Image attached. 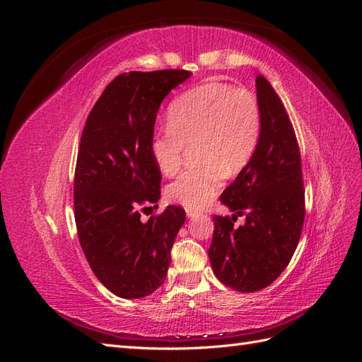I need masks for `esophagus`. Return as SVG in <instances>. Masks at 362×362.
I'll list each match as a JSON object with an SVG mask.
<instances>
[{"label": "esophagus", "instance_id": "34e87169", "mask_svg": "<svg viewBox=\"0 0 362 362\" xmlns=\"http://www.w3.org/2000/svg\"><path fill=\"white\" fill-rule=\"evenodd\" d=\"M185 213H187V216L189 217H194V216H198V210H196V208H185Z\"/></svg>", "mask_w": 362, "mask_h": 362}]
</instances>
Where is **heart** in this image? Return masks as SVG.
<instances>
[{"label":"heart","instance_id":"b5f03b06","mask_svg":"<svg viewBox=\"0 0 362 362\" xmlns=\"http://www.w3.org/2000/svg\"><path fill=\"white\" fill-rule=\"evenodd\" d=\"M168 125L151 137L157 169L172 175L181 166L187 145L199 163L168 185V198L189 208L210 202L226 175L242 170L258 145L261 107L254 93L225 83H205L170 103Z\"/></svg>","mask_w":362,"mask_h":362}]
</instances>
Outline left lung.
Returning <instances> with one entry per match:
<instances>
[{"instance_id":"obj_1","label":"left lung","mask_w":362,"mask_h":362,"mask_svg":"<svg viewBox=\"0 0 362 362\" xmlns=\"http://www.w3.org/2000/svg\"><path fill=\"white\" fill-rule=\"evenodd\" d=\"M262 113L258 145L249 163L221 196L233 218L214 216L208 257L226 287L252 293L266 288L288 266L305 221L300 151L281 98L262 75L257 76ZM247 216L235 228L233 218Z\"/></svg>"}]
</instances>
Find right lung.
Listing matches in <instances>:
<instances>
[{
	"label": "right lung",
	"instance_id": "right-lung-1",
	"mask_svg": "<svg viewBox=\"0 0 362 362\" xmlns=\"http://www.w3.org/2000/svg\"><path fill=\"white\" fill-rule=\"evenodd\" d=\"M190 75L184 69L117 75L83 129L74 180L76 233L95 276L122 299L145 298L161 286L185 221L177 205L148 222L140 211L157 208L161 193V172L149 152L160 104Z\"/></svg>",
	"mask_w": 362,
	"mask_h": 362
}]
</instances>
